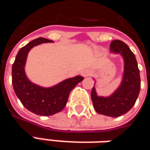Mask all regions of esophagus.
Returning a JSON list of instances; mask_svg holds the SVG:
<instances>
[{
    "label": "esophagus",
    "mask_w": 150,
    "mask_h": 150,
    "mask_svg": "<svg viewBox=\"0 0 150 150\" xmlns=\"http://www.w3.org/2000/svg\"><path fill=\"white\" fill-rule=\"evenodd\" d=\"M90 75H91V71H89V70L85 69V70H83V71H82V75H83V77H87V76H89Z\"/></svg>",
    "instance_id": "1"
}]
</instances>
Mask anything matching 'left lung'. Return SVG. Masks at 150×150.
Wrapping results in <instances>:
<instances>
[{"instance_id":"1","label":"left lung","mask_w":150,"mask_h":150,"mask_svg":"<svg viewBox=\"0 0 150 150\" xmlns=\"http://www.w3.org/2000/svg\"><path fill=\"white\" fill-rule=\"evenodd\" d=\"M111 52L121 54L125 68L120 87L110 96H99L93 87L91 100L95 110L104 116L118 117L129 112L135 104L141 89V78L134 54L120 40H114L110 44Z\"/></svg>"}]
</instances>
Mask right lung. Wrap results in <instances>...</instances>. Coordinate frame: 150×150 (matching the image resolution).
Returning a JSON list of instances; mask_svg holds the SVG:
<instances>
[{
  "label": "right lung",
  "instance_id": "obj_1",
  "mask_svg": "<svg viewBox=\"0 0 150 150\" xmlns=\"http://www.w3.org/2000/svg\"><path fill=\"white\" fill-rule=\"evenodd\" d=\"M53 41L38 38L31 41L18 51L12 67V83L18 98L26 109L40 116H51L64 108L73 88L83 79L77 75L67 79L51 88H42L30 82L25 73L29 51L34 46Z\"/></svg>",
  "mask_w": 150,
  "mask_h": 150
}]
</instances>
